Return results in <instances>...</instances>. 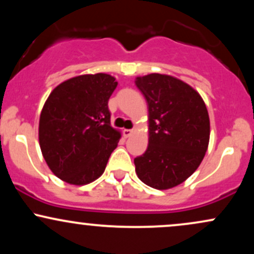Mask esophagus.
I'll list each match as a JSON object with an SVG mask.
<instances>
[{"label":"esophagus","mask_w":254,"mask_h":254,"mask_svg":"<svg viewBox=\"0 0 254 254\" xmlns=\"http://www.w3.org/2000/svg\"><path fill=\"white\" fill-rule=\"evenodd\" d=\"M133 133V130H129V129H125L124 131H123V135L125 136V137H130L131 135H132Z\"/></svg>","instance_id":"34e87169"}]
</instances>
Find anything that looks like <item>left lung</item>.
I'll use <instances>...</instances> for the list:
<instances>
[{"instance_id": "1", "label": "left lung", "mask_w": 254, "mask_h": 254, "mask_svg": "<svg viewBox=\"0 0 254 254\" xmlns=\"http://www.w3.org/2000/svg\"><path fill=\"white\" fill-rule=\"evenodd\" d=\"M148 105V148L133 162L141 182L167 190L185 182L208 149L210 121L199 93L162 74L136 77Z\"/></svg>"}]
</instances>
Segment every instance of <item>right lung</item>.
<instances>
[{"mask_svg": "<svg viewBox=\"0 0 254 254\" xmlns=\"http://www.w3.org/2000/svg\"><path fill=\"white\" fill-rule=\"evenodd\" d=\"M118 82L109 74L81 75L51 92L39 119V144L55 176L86 185L104 173L121 132L111 127L109 99Z\"/></svg>", "mask_w": 254, "mask_h": 254, "instance_id": "right-lung-1", "label": "right lung"}]
</instances>
